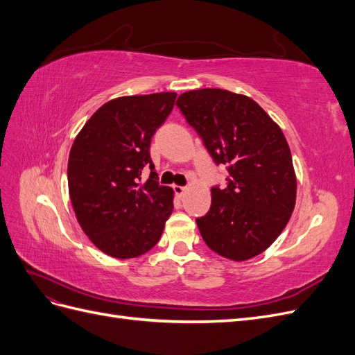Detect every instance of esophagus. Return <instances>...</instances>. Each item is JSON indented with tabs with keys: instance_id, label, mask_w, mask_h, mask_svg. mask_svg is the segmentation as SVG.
I'll return each instance as SVG.
<instances>
[{
	"instance_id": "esophagus-1",
	"label": "esophagus",
	"mask_w": 355,
	"mask_h": 355,
	"mask_svg": "<svg viewBox=\"0 0 355 355\" xmlns=\"http://www.w3.org/2000/svg\"><path fill=\"white\" fill-rule=\"evenodd\" d=\"M173 191H175L176 197H179V198H180V197H184L187 188H185V187H180V185H173Z\"/></svg>"
}]
</instances>
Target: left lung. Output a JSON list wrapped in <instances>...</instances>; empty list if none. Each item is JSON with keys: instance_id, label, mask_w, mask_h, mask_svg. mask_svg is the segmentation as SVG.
I'll list each match as a JSON object with an SVG mask.
<instances>
[{"instance_id": "left-lung-1", "label": "left lung", "mask_w": 355, "mask_h": 355, "mask_svg": "<svg viewBox=\"0 0 355 355\" xmlns=\"http://www.w3.org/2000/svg\"><path fill=\"white\" fill-rule=\"evenodd\" d=\"M178 108L214 164L228 170L227 188H211V206L197 218L202 240L231 261L265 252L287 225L296 176L286 137L253 99L222 89L180 94Z\"/></svg>"}]
</instances>
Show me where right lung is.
I'll return each instance as SVG.
<instances>
[{
  "mask_svg": "<svg viewBox=\"0 0 355 355\" xmlns=\"http://www.w3.org/2000/svg\"><path fill=\"white\" fill-rule=\"evenodd\" d=\"M175 101L176 93L168 92L112 99L72 144L68 187L75 216L92 243L112 257L130 259L153 249L173 211V189L159 185L149 148Z\"/></svg>",
  "mask_w": 355,
  "mask_h": 355,
  "instance_id": "right-lung-1",
  "label": "right lung"
}]
</instances>
